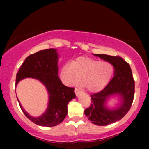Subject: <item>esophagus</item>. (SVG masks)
I'll list each match as a JSON object with an SVG mask.
<instances>
[{"label":"esophagus","instance_id":"34e87169","mask_svg":"<svg viewBox=\"0 0 149 149\" xmlns=\"http://www.w3.org/2000/svg\"><path fill=\"white\" fill-rule=\"evenodd\" d=\"M74 92H75V93H76L77 95H79V93L81 92V90H80V89H79L78 88H76V89H75V90H74Z\"/></svg>","mask_w":149,"mask_h":149}]
</instances>
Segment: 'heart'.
<instances>
[{
    "label": "heart",
    "mask_w": 149,
    "mask_h": 149,
    "mask_svg": "<svg viewBox=\"0 0 149 149\" xmlns=\"http://www.w3.org/2000/svg\"><path fill=\"white\" fill-rule=\"evenodd\" d=\"M114 68L111 63L97 61L87 57H80L67 62L61 68V81L67 86H74L82 83L87 90L91 92L102 89L113 77Z\"/></svg>",
    "instance_id": "b5f03b06"
}]
</instances>
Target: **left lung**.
Instances as JSON below:
<instances>
[{"label": "left lung", "mask_w": 149, "mask_h": 149, "mask_svg": "<svg viewBox=\"0 0 149 149\" xmlns=\"http://www.w3.org/2000/svg\"><path fill=\"white\" fill-rule=\"evenodd\" d=\"M114 67V77L101 91L90 95L91 104L85 110V115L95 125L103 126L121 119L130 111L133 102L135 82L129 64L119 56L94 54ZM119 96L120 102L110 109L106 103L111 97Z\"/></svg>", "instance_id": "1"}]
</instances>
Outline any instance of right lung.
Wrapping results in <instances>:
<instances>
[{
  "label": "right lung",
  "mask_w": 149,
  "mask_h": 149,
  "mask_svg": "<svg viewBox=\"0 0 149 149\" xmlns=\"http://www.w3.org/2000/svg\"><path fill=\"white\" fill-rule=\"evenodd\" d=\"M58 59L57 49L39 51L26 59L16 75L15 87L22 79L32 78L42 83L47 90V107L44 113L37 117L30 115L17 97L24 115L38 125L53 127L62 123L68 113V102L76 97L74 89L65 86L58 77Z\"/></svg>",
  "instance_id": "obj_1"
}]
</instances>
